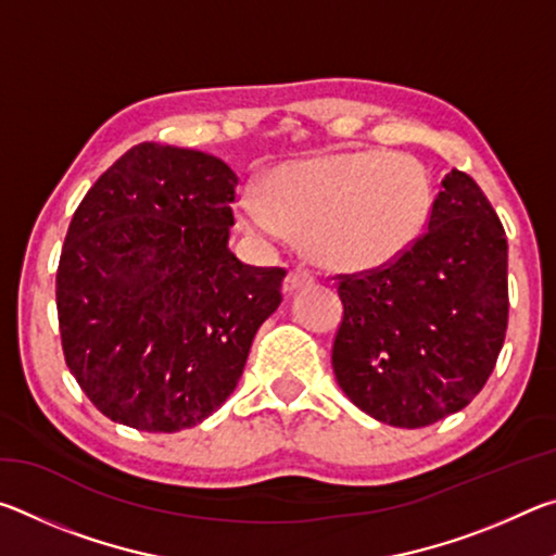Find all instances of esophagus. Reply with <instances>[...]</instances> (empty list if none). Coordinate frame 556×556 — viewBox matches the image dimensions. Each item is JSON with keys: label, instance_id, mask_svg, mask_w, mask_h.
<instances>
[{"label": "esophagus", "instance_id": "esophagus-1", "mask_svg": "<svg viewBox=\"0 0 556 556\" xmlns=\"http://www.w3.org/2000/svg\"><path fill=\"white\" fill-rule=\"evenodd\" d=\"M312 281H314L312 271H308L306 267L296 265V267L289 269V275H287V279H285V291H296V289H301V287L312 285Z\"/></svg>", "mask_w": 556, "mask_h": 556}]
</instances>
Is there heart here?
<instances>
[{"mask_svg":"<svg viewBox=\"0 0 556 556\" xmlns=\"http://www.w3.org/2000/svg\"><path fill=\"white\" fill-rule=\"evenodd\" d=\"M434 191L417 159L380 149L281 164L262 195L240 199V220L277 238L304 235L308 257L328 269L370 271L400 260L427 230Z\"/></svg>","mask_w":556,"mask_h":556,"instance_id":"obj_1","label":"heart"}]
</instances>
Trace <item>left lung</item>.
Masks as SVG:
<instances>
[{"mask_svg": "<svg viewBox=\"0 0 556 556\" xmlns=\"http://www.w3.org/2000/svg\"><path fill=\"white\" fill-rule=\"evenodd\" d=\"M336 279L331 363L355 407L419 429L483 390L507 328V240L468 174H446L427 232L400 260Z\"/></svg>", "mask_w": 556, "mask_h": 556, "instance_id": "left-lung-1", "label": "left lung"}]
</instances>
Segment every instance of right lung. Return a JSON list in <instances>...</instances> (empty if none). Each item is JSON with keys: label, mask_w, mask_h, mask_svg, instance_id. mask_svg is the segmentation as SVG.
<instances>
[{"label": "right lung", "mask_w": 556, "mask_h": 556, "mask_svg": "<svg viewBox=\"0 0 556 556\" xmlns=\"http://www.w3.org/2000/svg\"><path fill=\"white\" fill-rule=\"evenodd\" d=\"M235 188L218 156L142 142L73 213L55 275L63 355L117 425H201L281 304L287 271L242 265L228 248Z\"/></svg>", "instance_id": "obj_1"}]
</instances>
